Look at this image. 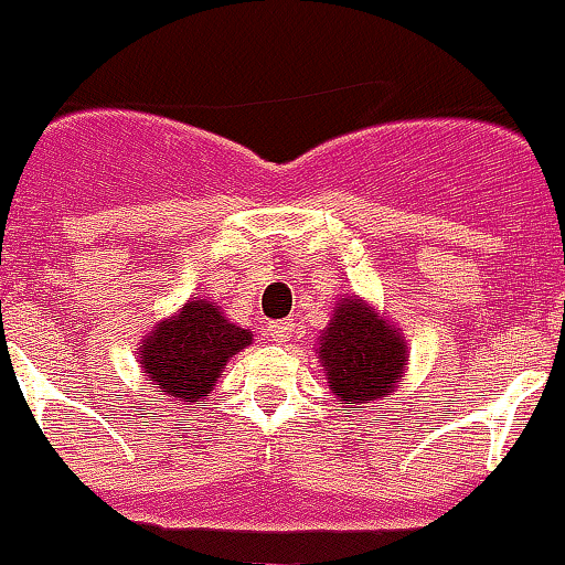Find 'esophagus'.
Listing matches in <instances>:
<instances>
[{
	"instance_id": "obj_1",
	"label": "esophagus",
	"mask_w": 565,
	"mask_h": 565,
	"mask_svg": "<svg viewBox=\"0 0 565 565\" xmlns=\"http://www.w3.org/2000/svg\"><path fill=\"white\" fill-rule=\"evenodd\" d=\"M266 332H269V338L275 340V343H288L290 332H294V323H290V321H275V323H269V329H266Z\"/></svg>"
}]
</instances>
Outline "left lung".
Masks as SVG:
<instances>
[{"label":"left lung","instance_id":"left-lung-1","mask_svg":"<svg viewBox=\"0 0 565 565\" xmlns=\"http://www.w3.org/2000/svg\"><path fill=\"white\" fill-rule=\"evenodd\" d=\"M316 354L329 390L349 404V412L387 398L409 360L398 327L362 299H343L334 307L332 321L318 338Z\"/></svg>","mask_w":565,"mask_h":565}]
</instances>
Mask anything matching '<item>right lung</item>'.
Instances as JSON below:
<instances>
[{
    "label": "right lung",
    "mask_w": 565,
    "mask_h": 565,
    "mask_svg": "<svg viewBox=\"0 0 565 565\" xmlns=\"http://www.w3.org/2000/svg\"><path fill=\"white\" fill-rule=\"evenodd\" d=\"M249 343L253 332L227 321L216 301L194 299L145 334L139 367L159 395L198 404L220 382L227 360Z\"/></svg>",
    "instance_id": "1"
}]
</instances>
